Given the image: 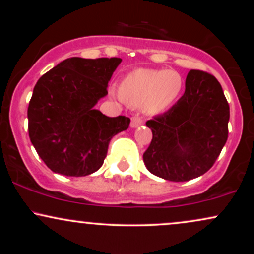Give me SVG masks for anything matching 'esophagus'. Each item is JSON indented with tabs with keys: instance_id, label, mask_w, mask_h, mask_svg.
Masks as SVG:
<instances>
[{
	"instance_id": "1",
	"label": "esophagus",
	"mask_w": 254,
	"mask_h": 254,
	"mask_svg": "<svg viewBox=\"0 0 254 254\" xmlns=\"http://www.w3.org/2000/svg\"><path fill=\"white\" fill-rule=\"evenodd\" d=\"M143 123H144V121L141 116H135V117L131 118V127H139V125H142Z\"/></svg>"
}]
</instances>
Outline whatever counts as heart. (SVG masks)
Returning a JSON list of instances; mask_svg holds the SVG:
<instances>
[{
  "label": "heart",
  "mask_w": 254,
  "mask_h": 254,
  "mask_svg": "<svg viewBox=\"0 0 254 254\" xmlns=\"http://www.w3.org/2000/svg\"><path fill=\"white\" fill-rule=\"evenodd\" d=\"M183 78L179 72L167 69H137L127 74L117 92L121 100L141 106L149 113L167 110L179 98Z\"/></svg>",
  "instance_id": "b5f03b06"
}]
</instances>
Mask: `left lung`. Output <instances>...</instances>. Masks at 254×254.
I'll list each match as a JSON object with an SVG mask.
<instances>
[{"label":"left lung","instance_id":"left-lung-1","mask_svg":"<svg viewBox=\"0 0 254 254\" xmlns=\"http://www.w3.org/2000/svg\"><path fill=\"white\" fill-rule=\"evenodd\" d=\"M229 105L214 75L190 70L185 93L170 110L148 121L153 138L143 154L148 171L171 182L208 172L228 138Z\"/></svg>","mask_w":254,"mask_h":254}]
</instances>
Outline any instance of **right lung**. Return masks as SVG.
<instances>
[{"mask_svg": "<svg viewBox=\"0 0 254 254\" xmlns=\"http://www.w3.org/2000/svg\"><path fill=\"white\" fill-rule=\"evenodd\" d=\"M121 62L117 57H71L38 80L27 110L28 135L52 172L94 173L104 164L111 138L129 127V117L111 118L94 110Z\"/></svg>", "mask_w": 254, "mask_h": 254, "instance_id": "add662e5", "label": "right lung"}]
</instances>
